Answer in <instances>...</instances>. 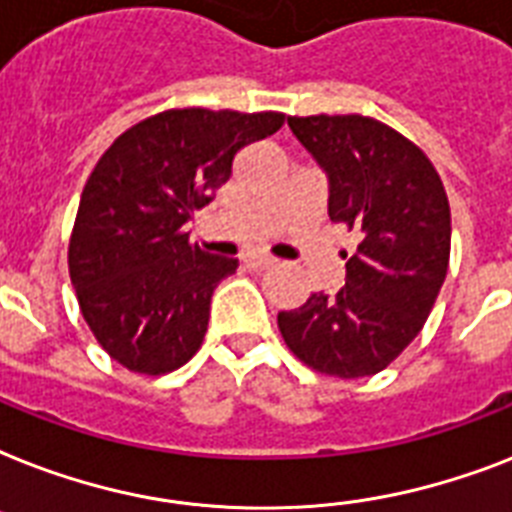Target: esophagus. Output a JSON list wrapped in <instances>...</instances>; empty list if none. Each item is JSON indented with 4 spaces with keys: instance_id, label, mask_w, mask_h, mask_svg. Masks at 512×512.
I'll use <instances>...</instances> for the list:
<instances>
[{
    "instance_id": "obj_1",
    "label": "esophagus",
    "mask_w": 512,
    "mask_h": 512,
    "mask_svg": "<svg viewBox=\"0 0 512 512\" xmlns=\"http://www.w3.org/2000/svg\"><path fill=\"white\" fill-rule=\"evenodd\" d=\"M276 263L273 257H265V255H249L247 260H244V265H247L249 270H265L270 268V265Z\"/></svg>"
}]
</instances>
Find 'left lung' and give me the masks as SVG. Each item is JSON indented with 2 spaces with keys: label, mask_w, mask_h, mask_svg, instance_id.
Instances as JSON below:
<instances>
[{
  "label": "left lung",
  "mask_w": 512,
  "mask_h": 512,
  "mask_svg": "<svg viewBox=\"0 0 512 512\" xmlns=\"http://www.w3.org/2000/svg\"><path fill=\"white\" fill-rule=\"evenodd\" d=\"M328 178V218L360 234L336 294L278 313L286 347L313 371H384L421 334L450 265V202L413 141L365 115L289 118Z\"/></svg>",
  "instance_id": "1"
}]
</instances>
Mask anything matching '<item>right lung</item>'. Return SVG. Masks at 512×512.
<instances>
[{"label": "right lung", "mask_w": 512, "mask_h": 512, "mask_svg": "<svg viewBox=\"0 0 512 512\" xmlns=\"http://www.w3.org/2000/svg\"><path fill=\"white\" fill-rule=\"evenodd\" d=\"M281 126L284 112L165 110L99 157L68 268L83 321L123 368L162 376L202 347L215 286L239 260L199 249L184 226L231 178L236 152Z\"/></svg>", "instance_id": "1"}]
</instances>
